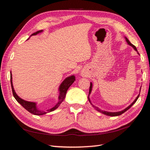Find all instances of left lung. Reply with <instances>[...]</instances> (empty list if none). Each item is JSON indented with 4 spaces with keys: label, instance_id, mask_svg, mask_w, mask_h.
<instances>
[{
    "label": "left lung",
    "instance_id": "1",
    "mask_svg": "<svg viewBox=\"0 0 150 150\" xmlns=\"http://www.w3.org/2000/svg\"><path fill=\"white\" fill-rule=\"evenodd\" d=\"M125 38H126V42H127V44L129 45H130V46H131L132 47V48H133L134 49V50H136V51H137V52H138V50H137V49H136V46H134L132 44H131V42H130V41H129V40H128V39H127V38L126 37H125ZM138 54H139L138 52ZM92 88V82H91V85H90V88H89V94H88V96H89V95H90V94H91V93ZM140 90H141V88H140ZM139 97V95H138V96H137V97L136 98V99L133 101V102H132V103L131 105H129V106H128L127 108H126V109H125L121 110V111H119V112H108V111L101 110L100 109H99L98 108H96V107H94V105H93L92 104L91 100H90L89 97H88V100H89V102H90V103H91V104L93 105V107H94V108H95L96 109V110H97L98 111H99V112H102V114H104L107 115H109V116H117V115H121L122 114H123L124 112H125L126 110H127L130 108H131V106L135 103V102H136L137 100H138Z\"/></svg>",
    "mask_w": 150,
    "mask_h": 150
}]
</instances>
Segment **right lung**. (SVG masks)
Wrapping results in <instances>:
<instances>
[{
	"mask_svg": "<svg viewBox=\"0 0 150 150\" xmlns=\"http://www.w3.org/2000/svg\"><path fill=\"white\" fill-rule=\"evenodd\" d=\"M41 32H42V30H40V31H36V33H34L33 34H32L31 36L36 35L37 34L40 33ZM12 79V74L11 73V83L12 91V93H13V96L16 99V100L18 101L24 109H25L28 111H29L30 113L35 114V115H43V114H45L48 112H51V111H53L58 108L59 105L61 104V103L63 101V100L65 99L67 90L71 86V85L75 82V76L74 75L68 76L67 78H66L63 81V82L60 84V85H59V88H58L59 92V95L58 97V103L55 105L53 108H52L49 110H47L46 112V111H43V110H40L39 109H38L36 107V102H29V101L23 100L21 99V98H20L18 95H17L15 91H14V89Z\"/></svg>",
	"mask_w": 150,
	"mask_h": 150,
	"instance_id": "1",
	"label": "right lung"
}]
</instances>
